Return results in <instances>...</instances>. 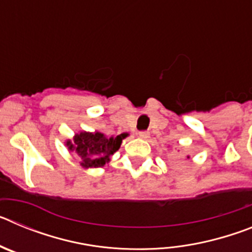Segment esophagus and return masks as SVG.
<instances>
[{"label":"esophagus","instance_id":"34e87169","mask_svg":"<svg viewBox=\"0 0 252 252\" xmlns=\"http://www.w3.org/2000/svg\"><path fill=\"white\" fill-rule=\"evenodd\" d=\"M139 136L141 137V139H145L146 140L149 136H150V133H149V131H140Z\"/></svg>","mask_w":252,"mask_h":252}]
</instances>
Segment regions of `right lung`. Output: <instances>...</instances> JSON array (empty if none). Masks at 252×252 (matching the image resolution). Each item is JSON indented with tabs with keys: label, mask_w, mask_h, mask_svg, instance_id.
<instances>
[{
	"label": "right lung",
	"mask_w": 252,
	"mask_h": 252,
	"mask_svg": "<svg viewBox=\"0 0 252 252\" xmlns=\"http://www.w3.org/2000/svg\"><path fill=\"white\" fill-rule=\"evenodd\" d=\"M127 133L107 139L101 132H81L75 135L74 142L66 141L69 150H75L84 168H98L110 161V157L119 150Z\"/></svg>",
	"instance_id": "right-lung-1"
}]
</instances>
